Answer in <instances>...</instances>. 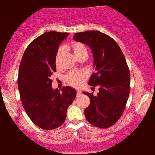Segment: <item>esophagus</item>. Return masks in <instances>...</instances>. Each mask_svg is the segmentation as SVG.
Segmentation results:
<instances>
[{
    "instance_id": "obj_1",
    "label": "esophagus",
    "mask_w": 155,
    "mask_h": 155,
    "mask_svg": "<svg viewBox=\"0 0 155 155\" xmlns=\"http://www.w3.org/2000/svg\"><path fill=\"white\" fill-rule=\"evenodd\" d=\"M76 93H77V96H79L81 95V91H77V92H76Z\"/></svg>"
}]
</instances>
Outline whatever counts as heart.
Here are the masks:
<instances>
[{
    "label": "heart",
    "mask_w": 155,
    "mask_h": 155,
    "mask_svg": "<svg viewBox=\"0 0 155 155\" xmlns=\"http://www.w3.org/2000/svg\"><path fill=\"white\" fill-rule=\"evenodd\" d=\"M64 49L66 50L72 51L74 55L78 58V59L80 58L85 56L87 57V49L85 45L83 43L79 41H74L71 43L70 45H66L63 47ZM62 48H59L58 49L57 54H56V61L59 59V58L62 54L63 51ZM88 77V72L85 71H79V72H71L69 73L65 78L67 83L71 86L73 87H79L83 84V83Z\"/></svg>",
    "instance_id": "heart-1"
}]
</instances>
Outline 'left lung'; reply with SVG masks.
Wrapping results in <instances>:
<instances>
[{"instance_id":"left-lung-1","label":"left lung","mask_w":155,"mask_h":155,"mask_svg":"<svg viewBox=\"0 0 155 155\" xmlns=\"http://www.w3.org/2000/svg\"><path fill=\"white\" fill-rule=\"evenodd\" d=\"M73 38L91 48L96 70L88 84L99 87V92L96 96L83 92L90 98L85 118L94 126L110 128L120 118L130 94V74L124 54L113 38L100 31L77 32Z\"/></svg>"}]
</instances>
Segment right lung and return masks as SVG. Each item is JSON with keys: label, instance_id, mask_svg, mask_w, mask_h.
Segmentation results:
<instances>
[{"label": "right lung", "instance_id": "add662e5", "mask_svg": "<svg viewBox=\"0 0 155 155\" xmlns=\"http://www.w3.org/2000/svg\"><path fill=\"white\" fill-rule=\"evenodd\" d=\"M67 35V32H45L29 44L20 62L17 83L21 104L34 124L44 130L64 123L67 108L76 96L71 87H62V92L51 87L56 53Z\"/></svg>", "mask_w": 155, "mask_h": 155}]
</instances>
